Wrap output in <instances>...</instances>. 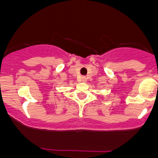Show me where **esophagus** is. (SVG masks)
Here are the masks:
<instances>
[{
    "instance_id": "34e87169",
    "label": "esophagus",
    "mask_w": 158,
    "mask_h": 158,
    "mask_svg": "<svg viewBox=\"0 0 158 158\" xmlns=\"http://www.w3.org/2000/svg\"><path fill=\"white\" fill-rule=\"evenodd\" d=\"M81 81L86 82L87 81V78H86L85 77H81Z\"/></svg>"
}]
</instances>
